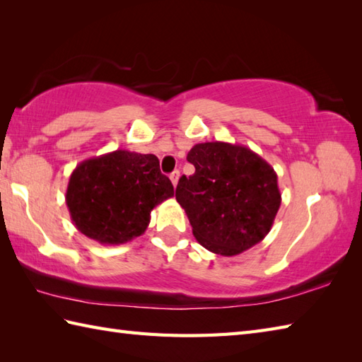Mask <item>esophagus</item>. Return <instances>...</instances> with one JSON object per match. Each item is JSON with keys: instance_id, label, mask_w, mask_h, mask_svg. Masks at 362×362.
<instances>
[{"instance_id": "esophagus-1", "label": "esophagus", "mask_w": 362, "mask_h": 362, "mask_svg": "<svg viewBox=\"0 0 362 362\" xmlns=\"http://www.w3.org/2000/svg\"><path fill=\"white\" fill-rule=\"evenodd\" d=\"M169 179H171L173 185L177 187V183H179V179H180V171H174L171 175H169Z\"/></svg>"}]
</instances>
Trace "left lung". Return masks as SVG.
<instances>
[{
    "label": "left lung",
    "mask_w": 362,
    "mask_h": 362,
    "mask_svg": "<svg viewBox=\"0 0 362 362\" xmlns=\"http://www.w3.org/2000/svg\"><path fill=\"white\" fill-rule=\"evenodd\" d=\"M175 199L185 210L199 244L216 255L235 257L271 232L281 194L274 168L243 144H194Z\"/></svg>",
    "instance_id": "left-lung-1"
}]
</instances>
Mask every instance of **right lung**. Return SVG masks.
Wrapping results in <instances>:
<instances>
[{"label": "right lung", "instance_id": "right-lung-1", "mask_svg": "<svg viewBox=\"0 0 362 362\" xmlns=\"http://www.w3.org/2000/svg\"><path fill=\"white\" fill-rule=\"evenodd\" d=\"M174 196L153 153L117 149L81 161L68 182L65 202L76 228L104 245L146 232L151 211Z\"/></svg>", "mask_w": 362, "mask_h": 362}]
</instances>
